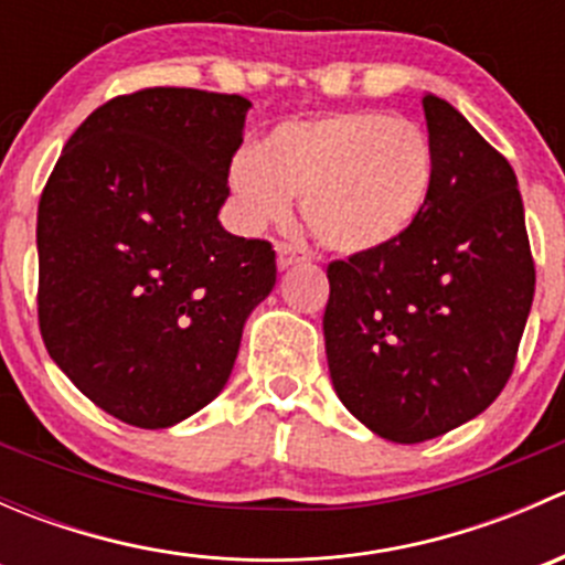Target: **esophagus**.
Returning <instances> with one entry per match:
<instances>
[{
  "label": "esophagus",
  "mask_w": 565,
  "mask_h": 565,
  "mask_svg": "<svg viewBox=\"0 0 565 565\" xmlns=\"http://www.w3.org/2000/svg\"><path fill=\"white\" fill-rule=\"evenodd\" d=\"M276 254H278V267H281V270H287V267H292V265H298V262L309 259L306 248L298 246V243H278Z\"/></svg>",
  "instance_id": "esophagus-1"
}]
</instances>
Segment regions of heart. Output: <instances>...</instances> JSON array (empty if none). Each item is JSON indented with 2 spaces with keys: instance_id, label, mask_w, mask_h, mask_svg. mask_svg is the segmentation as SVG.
<instances>
[{
  "instance_id": "obj_1",
  "label": "heart",
  "mask_w": 565,
  "mask_h": 565,
  "mask_svg": "<svg viewBox=\"0 0 565 565\" xmlns=\"http://www.w3.org/2000/svg\"><path fill=\"white\" fill-rule=\"evenodd\" d=\"M243 230L287 221L292 196L317 241L366 254L402 241L435 185V150L424 130L385 111H339L281 122L226 174Z\"/></svg>"
}]
</instances>
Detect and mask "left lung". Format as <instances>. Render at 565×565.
<instances>
[{
	"instance_id": "obj_1",
	"label": "left lung",
	"mask_w": 565,
	"mask_h": 565,
	"mask_svg": "<svg viewBox=\"0 0 565 565\" xmlns=\"http://www.w3.org/2000/svg\"><path fill=\"white\" fill-rule=\"evenodd\" d=\"M435 185L388 248L330 262L324 352L341 404L391 443L481 415L514 372L535 292L511 163L448 100L424 95Z\"/></svg>"
}]
</instances>
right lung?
<instances>
[{
  "label": "right lung",
  "mask_w": 565,
  "mask_h": 565,
  "mask_svg": "<svg viewBox=\"0 0 565 565\" xmlns=\"http://www.w3.org/2000/svg\"><path fill=\"white\" fill-rule=\"evenodd\" d=\"M250 100L150 87L95 108L38 207V319L89 402L167 429L224 391L276 250L221 226Z\"/></svg>",
  "instance_id": "obj_1"
}]
</instances>
